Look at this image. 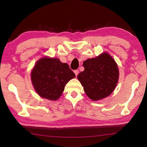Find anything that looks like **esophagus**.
<instances>
[{"instance_id": "esophagus-1", "label": "esophagus", "mask_w": 147, "mask_h": 147, "mask_svg": "<svg viewBox=\"0 0 147 147\" xmlns=\"http://www.w3.org/2000/svg\"><path fill=\"white\" fill-rule=\"evenodd\" d=\"M74 74H76V76H78V73H79V71L78 70H74Z\"/></svg>"}]
</instances>
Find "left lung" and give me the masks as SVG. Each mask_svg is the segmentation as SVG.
I'll list each match as a JSON object with an SVG mask.
<instances>
[{"mask_svg":"<svg viewBox=\"0 0 147 147\" xmlns=\"http://www.w3.org/2000/svg\"><path fill=\"white\" fill-rule=\"evenodd\" d=\"M83 65L85 70L77 78L90 99L99 100L113 92L118 82L119 70L116 62L108 53L88 59Z\"/></svg>","mask_w":147,"mask_h":147,"instance_id":"obj_1","label":"left lung"}]
</instances>
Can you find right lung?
I'll use <instances>...</instances> for the list:
<instances>
[{
    "instance_id": "add662e5",
    "label": "right lung",
    "mask_w": 147,
    "mask_h": 147,
    "mask_svg": "<svg viewBox=\"0 0 147 147\" xmlns=\"http://www.w3.org/2000/svg\"><path fill=\"white\" fill-rule=\"evenodd\" d=\"M75 76L67 64L57 58L46 57L36 62L31 73L35 91L41 97L51 100L60 97L65 84Z\"/></svg>"
}]
</instances>
